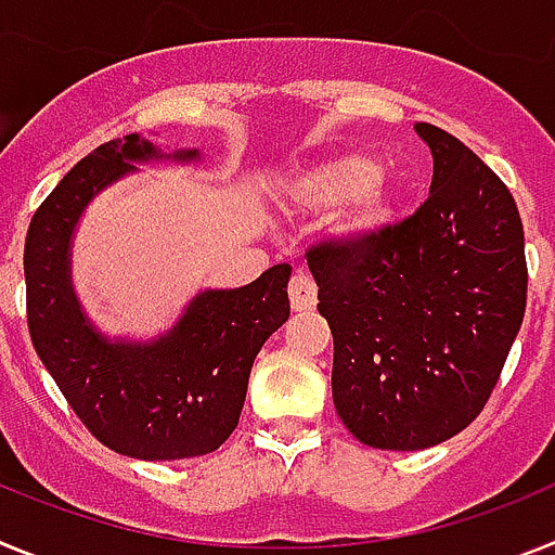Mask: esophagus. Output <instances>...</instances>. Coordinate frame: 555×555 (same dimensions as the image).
<instances>
[{
	"mask_svg": "<svg viewBox=\"0 0 555 555\" xmlns=\"http://www.w3.org/2000/svg\"><path fill=\"white\" fill-rule=\"evenodd\" d=\"M288 300L294 311H311L317 306V283L306 272H297L288 281Z\"/></svg>",
	"mask_w": 555,
	"mask_h": 555,
	"instance_id": "obj_1",
	"label": "esophagus"
}]
</instances>
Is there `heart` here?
<instances>
[{
	"label": "heart",
	"instance_id": "heart-1",
	"mask_svg": "<svg viewBox=\"0 0 555 555\" xmlns=\"http://www.w3.org/2000/svg\"><path fill=\"white\" fill-rule=\"evenodd\" d=\"M384 169L364 152H347L336 158L288 171L281 183L286 208L302 214L347 205L336 219V235L352 244L372 242L395 217V199L384 183Z\"/></svg>",
	"mask_w": 555,
	"mask_h": 555
}]
</instances>
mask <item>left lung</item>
Segmentation results:
<instances>
[{
    "label": "left lung",
    "instance_id": "left-lung-1",
    "mask_svg": "<svg viewBox=\"0 0 555 555\" xmlns=\"http://www.w3.org/2000/svg\"><path fill=\"white\" fill-rule=\"evenodd\" d=\"M430 194L364 244L308 249L333 333V403L358 442L425 450L483 411L528 297L526 235L506 183L442 127Z\"/></svg>",
    "mask_w": 555,
    "mask_h": 555
}]
</instances>
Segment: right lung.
I'll return each mask as SVG.
<instances>
[{
	"label": "right lung",
	"mask_w": 555,
	"mask_h": 555,
	"mask_svg": "<svg viewBox=\"0 0 555 555\" xmlns=\"http://www.w3.org/2000/svg\"><path fill=\"white\" fill-rule=\"evenodd\" d=\"M197 160L135 132L80 160L33 214L24 244L27 325L57 389L105 448L130 459L175 461L214 453L238 425L253 361L288 320L292 267L278 263L242 288H208L155 341H111L72 288V233L105 185L146 160Z\"/></svg>",
	"instance_id": "obj_1"
}]
</instances>
